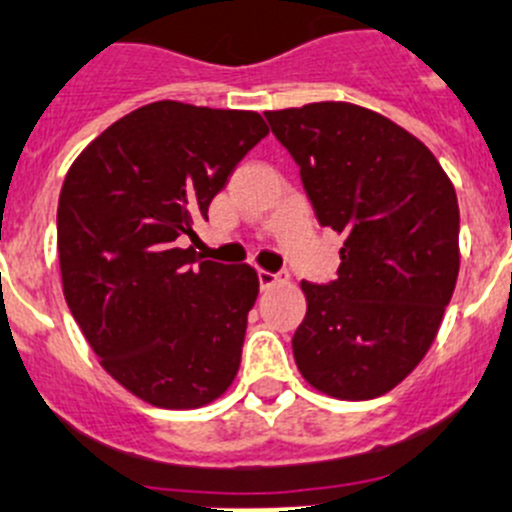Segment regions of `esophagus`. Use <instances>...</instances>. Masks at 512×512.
Segmentation results:
<instances>
[{
  "label": "esophagus",
  "instance_id": "34e87169",
  "mask_svg": "<svg viewBox=\"0 0 512 512\" xmlns=\"http://www.w3.org/2000/svg\"><path fill=\"white\" fill-rule=\"evenodd\" d=\"M259 284L261 289H271L276 287V284H287V276H281V274H271V271H259Z\"/></svg>",
  "mask_w": 512,
  "mask_h": 512
}]
</instances>
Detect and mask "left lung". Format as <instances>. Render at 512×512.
Listing matches in <instances>:
<instances>
[{
  "mask_svg": "<svg viewBox=\"0 0 512 512\" xmlns=\"http://www.w3.org/2000/svg\"><path fill=\"white\" fill-rule=\"evenodd\" d=\"M264 116L299 164L320 225L345 238L337 279L302 281L299 373L332 398L383 396L421 363L452 299L457 192L414 134L363 106L322 101Z\"/></svg>",
  "mask_w": 512,
  "mask_h": 512,
  "instance_id": "8db88e82",
  "label": "left lung"
}]
</instances>
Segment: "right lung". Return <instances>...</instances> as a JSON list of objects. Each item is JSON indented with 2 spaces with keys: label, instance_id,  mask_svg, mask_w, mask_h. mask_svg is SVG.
Instances as JSON below:
<instances>
[{
  "label": "right lung",
  "instance_id": "add662e5",
  "mask_svg": "<svg viewBox=\"0 0 512 512\" xmlns=\"http://www.w3.org/2000/svg\"><path fill=\"white\" fill-rule=\"evenodd\" d=\"M266 134L256 111L157 101L111 124L65 175V302L106 373L159 409H200L238 373L259 276L177 241Z\"/></svg>",
  "mask_w": 512,
  "mask_h": 512
}]
</instances>
